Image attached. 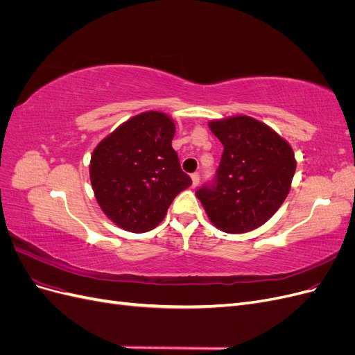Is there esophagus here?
Wrapping results in <instances>:
<instances>
[{
    "instance_id": "1",
    "label": "esophagus",
    "mask_w": 355,
    "mask_h": 355,
    "mask_svg": "<svg viewBox=\"0 0 355 355\" xmlns=\"http://www.w3.org/2000/svg\"><path fill=\"white\" fill-rule=\"evenodd\" d=\"M192 188H196V187H198V184H200V173H192Z\"/></svg>"
}]
</instances>
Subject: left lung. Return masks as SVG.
<instances>
[{
	"label": "left lung",
	"mask_w": 355,
	"mask_h": 355,
	"mask_svg": "<svg viewBox=\"0 0 355 355\" xmlns=\"http://www.w3.org/2000/svg\"><path fill=\"white\" fill-rule=\"evenodd\" d=\"M223 145L213 180L196 191L214 227L228 234L259 228L280 209L296 170L293 149L272 128L239 115L211 121Z\"/></svg>",
	"instance_id": "obj_1"
}]
</instances>
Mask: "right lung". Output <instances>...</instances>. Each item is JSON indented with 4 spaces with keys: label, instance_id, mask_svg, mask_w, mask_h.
<instances>
[{
    "label": "right lung",
    "instance_id": "1",
    "mask_svg": "<svg viewBox=\"0 0 355 355\" xmlns=\"http://www.w3.org/2000/svg\"><path fill=\"white\" fill-rule=\"evenodd\" d=\"M175 123L163 112L133 116L96 146L90 179L101 209L118 227L148 232L192 180L171 148Z\"/></svg>",
    "mask_w": 355,
    "mask_h": 355
}]
</instances>
